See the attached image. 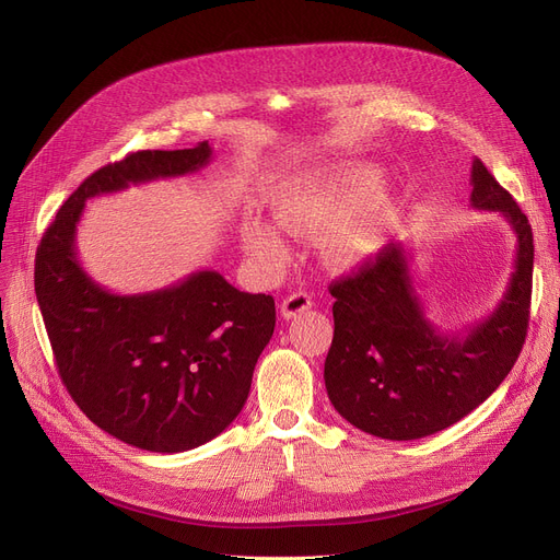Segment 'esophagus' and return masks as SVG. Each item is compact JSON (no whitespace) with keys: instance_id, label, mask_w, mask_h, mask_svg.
<instances>
[{"instance_id":"obj_1","label":"esophagus","mask_w":560,"mask_h":560,"mask_svg":"<svg viewBox=\"0 0 560 560\" xmlns=\"http://www.w3.org/2000/svg\"><path fill=\"white\" fill-rule=\"evenodd\" d=\"M313 306V298L308 295V292L300 290V292H290V295L281 302V315L283 319H292L302 315L304 311H308Z\"/></svg>"}]
</instances>
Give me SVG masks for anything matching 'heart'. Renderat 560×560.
I'll return each instance as SVG.
<instances>
[{"instance_id": "obj_1", "label": "heart", "mask_w": 560, "mask_h": 560, "mask_svg": "<svg viewBox=\"0 0 560 560\" xmlns=\"http://www.w3.org/2000/svg\"><path fill=\"white\" fill-rule=\"evenodd\" d=\"M378 172L368 165L338 167L327 174L302 176L288 184L275 201L277 222L295 235H317L342 222L327 241V256L336 265H354L376 247L393 209L378 192ZM245 247L260 260H281L285 243L268 222L245 229Z\"/></svg>"}]
</instances>
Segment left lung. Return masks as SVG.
I'll return each instance as SVG.
<instances>
[{
  "mask_svg": "<svg viewBox=\"0 0 560 560\" xmlns=\"http://www.w3.org/2000/svg\"><path fill=\"white\" fill-rule=\"evenodd\" d=\"M469 201L509 220L517 254L502 302L465 336L440 334L427 319L401 245H386L329 285L336 302L325 384L338 413L365 433L416 440L443 431L483 404L520 357L532 308V224L479 159Z\"/></svg>",
  "mask_w": 560,
  "mask_h": 560,
  "instance_id": "left-lung-1",
  "label": "left lung"
}]
</instances>
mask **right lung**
<instances>
[{
	"instance_id": "add662e5",
	"label": "right lung",
	"mask_w": 560,
	"mask_h": 560,
	"mask_svg": "<svg viewBox=\"0 0 560 560\" xmlns=\"http://www.w3.org/2000/svg\"><path fill=\"white\" fill-rule=\"evenodd\" d=\"M211 156L203 140L100 167L68 197L36 252V298L68 393L88 420L147 452L195 450L235 420L275 334V300L241 292L213 270L113 295L83 272L77 224L85 199L192 174Z\"/></svg>"
}]
</instances>
